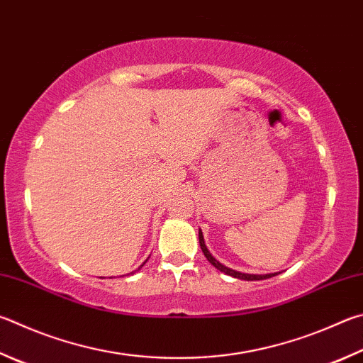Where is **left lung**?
<instances>
[{"label": "left lung", "instance_id": "left-lung-1", "mask_svg": "<svg viewBox=\"0 0 363 363\" xmlns=\"http://www.w3.org/2000/svg\"><path fill=\"white\" fill-rule=\"evenodd\" d=\"M199 238H200V246H201V250L203 254L206 259L209 260L211 265H214L217 269H220L222 273H225L228 276H233V278H238V279H245V281H262V279H268V278H273V276H276L278 273H269V274H249V273H241V272H235V269L228 268L225 265H222V263L219 260H216L213 255H211V252L208 250L206 245H204V238H203V233L201 230H199Z\"/></svg>", "mask_w": 363, "mask_h": 363}]
</instances>
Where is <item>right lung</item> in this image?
Returning <instances> with one entry per match:
<instances>
[{"label":"right lung","mask_w":363,"mask_h":363,"mask_svg":"<svg viewBox=\"0 0 363 363\" xmlns=\"http://www.w3.org/2000/svg\"><path fill=\"white\" fill-rule=\"evenodd\" d=\"M144 263H146V262H144ZM144 263H143V265H144ZM143 265H141V267H143ZM141 267H140V268H141ZM140 268H138V269H140Z\"/></svg>","instance_id":"obj_1"}]
</instances>
